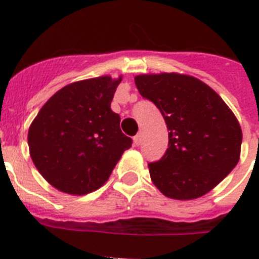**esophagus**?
I'll use <instances>...</instances> for the list:
<instances>
[{
	"mask_svg": "<svg viewBox=\"0 0 259 259\" xmlns=\"http://www.w3.org/2000/svg\"><path fill=\"white\" fill-rule=\"evenodd\" d=\"M141 140H143V136H141V134H137L136 136L134 137V143H135V145H140V144H141Z\"/></svg>",
	"mask_w": 259,
	"mask_h": 259,
	"instance_id": "34e87169",
	"label": "esophagus"
}]
</instances>
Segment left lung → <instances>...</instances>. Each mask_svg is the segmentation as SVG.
<instances>
[{"label": "left lung", "mask_w": 259, "mask_h": 259, "mask_svg": "<svg viewBox=\"0 0 259 259\" xmlns=\"http://www.w3.org/2000/svg\"><path fill=\"white\" fill-rule=\"evenodd\" d=\"M135 84L163 115L168 148L150 162L153 183L175 200L198 198L235 168L242 132L236 116L219 95L188 75H139Z\"/></svg>", "instance_id": "8db88e82"}]
</instances>
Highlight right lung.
<instances>
[{
	"label": "right lung",
	"instance_id": "right-lung-1",
	"mask_svg": "<svg viewBox=\"0 0 259 259\" xmlns=\"http://www.w3.org/2000/svg\"><path fill=\"white\" fill-rule=\"evenodd\" d=\"M120 77L81 80L48 100L28 131L29 154L48 183L70 194L105 184L132 139L110 105Z\"/></svg>",
	"mask_w": 259,
	"mask_h": 259
}]
</instances>
